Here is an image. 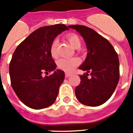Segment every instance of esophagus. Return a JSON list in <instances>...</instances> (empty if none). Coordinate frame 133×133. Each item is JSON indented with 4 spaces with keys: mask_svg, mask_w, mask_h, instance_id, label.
Returning a JSON list of instances; mask_svg holds the SVG:
<instances>
[{
    "mask_svg": "<svg viewBox=\"0 0 133 133\" xmlns=\"http://www.w3.org/2000/svg\"><path fill=\"white\" fill-rule=\"evenodd\" d=\"M65 77H70V76L71 75V74L70 73H68V72H66L65 73Z\"/></svg>",
    "mask_w": 133,
    "mask_h": 133,
    "instance_id": "esophagus-1",
    "label": "esophagus"
}]
</instances>
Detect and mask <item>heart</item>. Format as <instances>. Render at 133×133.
<instances>
[{
  "mask_svg": "<svg viewBox=\"0 0 133 133\" xmlns=\"http://www.w3.org/2000/svg\"><path fill=\"white\" fill-rule=\"evenodd\" d=\"M65 38L73 48L79 50V48L81 47L82 41L81 38L78 35L75 34H68ZM57 45H58V41L56 39H54L50 45V55L54 58H56L58 56ZM79 63L80 61L79 59L75 57L70 58H61L57 61V66L58 68L61 70L65 71L66 72H71L79 64Z\"/></svg>",
  "mask_w": 133,
  "mask_h": 133,
  "instance_id": "obj_1",
  "label": "heart"
}]
</instances>
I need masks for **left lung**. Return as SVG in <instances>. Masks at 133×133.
<instances>
[{"instance_id": "obj_1", "label": "left lung", "mask_w": 133, "mask_h": 133, "mask_svg": "<svg viewBox=\"0 0 133 133\" xmlns=\"http://www.w3.org/2000/svg\"><path fill=\"white\" fill-rule=\"evenodd\" d=\"M83 36L88 54L79 67L87 73L79 75L81 83L75 88L80 103L88 106H98L110 98L119 79V61L111 43L94 30L84 25H70ZM88 73L91 78H88Z\"/></svg>"}]
</instances>
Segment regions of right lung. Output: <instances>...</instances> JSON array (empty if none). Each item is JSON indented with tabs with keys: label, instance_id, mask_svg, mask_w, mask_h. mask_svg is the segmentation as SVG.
<instances>
[{
	"label": "right lung",
	"instance_id": "1",
	"mask_svg": "<svg viewBox=\"0 0 133 133\" xmlns=\"http://www.w3.org/2000/svg\"><path fill=\"white\" fill-rule=\"evenodd\" d=\"M68 30L64 24L38 28L14 52L9 69L11 87L18 99L29 108L43 109L56 101L64 80V72L56 70L49 76L42 75L56 69L50 55V45L58 34Z\"/></svg>",
	"mask_w": 133,
	"mask_h": 133
}]
</instances>
